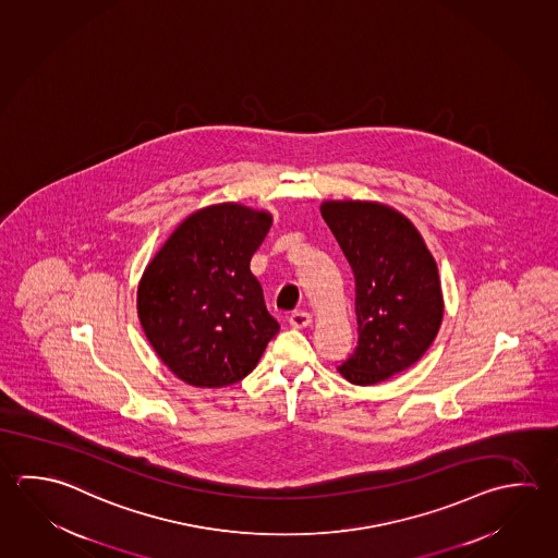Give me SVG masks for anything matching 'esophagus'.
I'll use <instances>...</instances> for the list:
<instances>
[{
  "mask_svg": "<svg viewBox=\"0 0 558 558\" xmlns=\"http://www.w3.org/2000/svg\"><path fill=\"white\" fill-rule=\"evenodd\" d=\"M311 323H313V316L304 313V311H296V313L289 316V325L293 328H306V326H311Z\"/></svg>",
  "mask_w": 558,
  "mask_h": 558,
  "instance_id": "obj_1",
  "label": "esophagus"
}]
</instances>
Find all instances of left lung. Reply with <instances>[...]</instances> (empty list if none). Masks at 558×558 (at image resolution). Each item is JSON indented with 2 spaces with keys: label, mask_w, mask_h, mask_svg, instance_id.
I'll use <instances>...</instances> for the list:
<instances>
[{
  "label": "left lung",
  "mask_w": 558,
  "mask_h": 558,
  "mask_svg": "<svg viewBox=\"0 0 558 558\" xmlns=\"http://www.w3.org/2000/svg\"><path fill=\"white\" fill-rule=\"evenodd\" d=\"M320 213L355 279L357 345L338 372L354 386H375L421 360L438 335V267L423 235L391 206L326 201Z\"/></svg>",
  "instance_id": "1"
}]
</instances>
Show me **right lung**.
<instances>
[{"label": "right lung", "instance_id": "obj_1", "mask_svg": "<svg viewBox=\"0 0 558 558\" xmlns=\"http://www.w3.org/2000/svg\"><path fill=\"white\" fill-rule=\"evenodd\" d=\"M271 214L243 204L191 214L145 267L137 315L162 364L194 387L232 386L279 332L250 262Z\"/></svg>", "mask_w": 558, "mask_h": 558}]
</instances>
